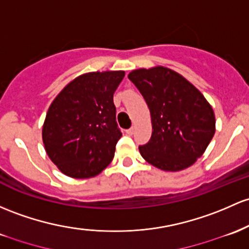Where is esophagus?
I'll use <instances>...</instances> for the list:
<instances>
[{
	"label": "esophagus",
	"instance_id": "1",
	"mask_svg": "<svg viewBox=\"0 0 249 249\" xmlns=\"http://www.w3.org/2000/svg\"><path fill=\"white\" fill-rule=\"evenodd\" d=\"M133 132H135V129H133V127H130V129L126 130V133H127V135H129V136H132Z\"/></svg>",
	"mask_w": 249,
	"mask_h": 249
}]
</instances>
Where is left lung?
<instances>
[{
  "label": "left lung",
  "mask_w": 249,
  "mask_h": 249,
  "mask_svg": "<svg viewBox=\"0 0 249 249\" xmlns=\"http://www.w3.org/2000/svg\"><path fill=\"white\" fill-rule=\"evenodd\" d=\"M127 78L144 97L152 135L139 146L147 163L164 171L189 168L215 133V114L203 94L184 76L163 66L139 68Z\"/></svg>",
  "instance_id": "obj_1"
}]
</instances>
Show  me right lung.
Returning <instances> with one entry per match:
<instances>
[{
	"label": "right lung",
	"instance_id": "right-lung-1",
	"mask_svg": "<svg viewBox=\"0 0 249 249\" xmlns=\"http://www.w3.org/2000/svg\"><path fill=\"white\" fill-rule=\"evenodd\" d=\"M124 75V71L85 73L67 84L49 106L43 145L66 176L94 177L113 160L122 137L113 94Z\"/></svg>",
	"mask_w": 249,
	"mask_h": 249
}]
</instances>
